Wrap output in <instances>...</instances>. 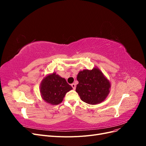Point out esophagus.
Here are the masks:
<instances>
[{
	"label": "esophagus",
	"instance_id": "34e87169",
	"mask_svg": "<svg viewBox=\"0 0 146 146\" xmlns=\"http://www.w3.org/2000/svg\"><path fill=\"white\" fill-rule=\"evenodd\" d=\"M71 86H72V87L73 88V90H76V84L72 83V85H71Z\"/></svg>",
	"mask_w": 146,
	"mask_h": 146
}]
</instances>
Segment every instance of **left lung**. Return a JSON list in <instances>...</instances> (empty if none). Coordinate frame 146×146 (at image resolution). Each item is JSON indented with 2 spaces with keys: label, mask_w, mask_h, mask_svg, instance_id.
Instances as JSON below:
<instances>
[{
  "label": "left lung",
  "mask_w": 146,
  "mask_h": 146,
  "mask_svg": "<svg viewBox=\"0 0 146 146\" xmlns=\"http://www.w3.org/2000/svg\"><path fill=\"white\" fill-rule=\"evenodd\" d=\"M76 92L82 101L90 105L100 104L107 98L111 83L97 67L80 70L77 77Z\"/></svg>",
  "instance_id": "left-lung-1"
}]
</instances>
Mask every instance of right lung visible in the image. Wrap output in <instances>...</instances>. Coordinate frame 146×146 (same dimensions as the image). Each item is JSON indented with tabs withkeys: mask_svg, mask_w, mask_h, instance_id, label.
Wrapping results in <instances>:
<instances>
[{
	"mask_svg": "<svg viewBox=\"0 0 146 146\" xmlns=\"http://www.w3.org/2000/svg\"><path fill=\"white\" fill-rule=\"evenodd\" d=\"M72 90L66 79L60 77L56 72L47 74L43 78L39 91L42 99L46 102L52 105H58L68 92Z\"/></svg>",
	"mask_w": 146,
	"mask_h": 146,
	"instance_id": "obj_1",
	"label": "right lung"
}]
</instances>
